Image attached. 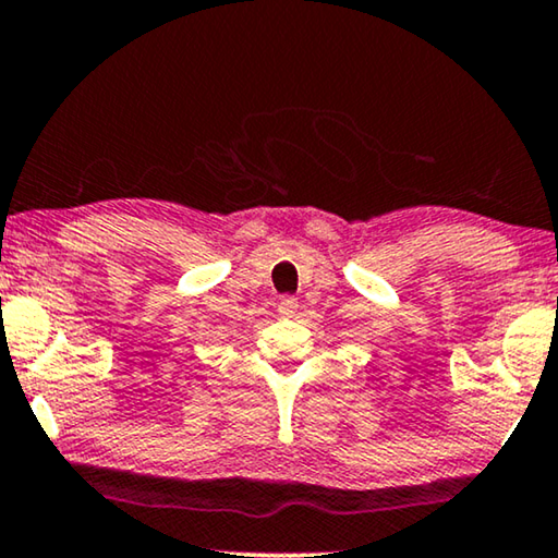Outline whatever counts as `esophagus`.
<instances>
[{"mask_svg": "<svg viewBox=\"0 0 558 558\" xmlns=\"http://www.w3.org/2000/svg\"><path fill=\"white\" fill-rule=\"evenodd\" d=\"M296 310H299V302H296L294 296H281V299H279L277 312L281 314V317H294Z\"/></svg>", "mask_w": 558, "mask_h": 558, "instance_id": "esophagus-1", "label": "esophagus"}]
</instances>
